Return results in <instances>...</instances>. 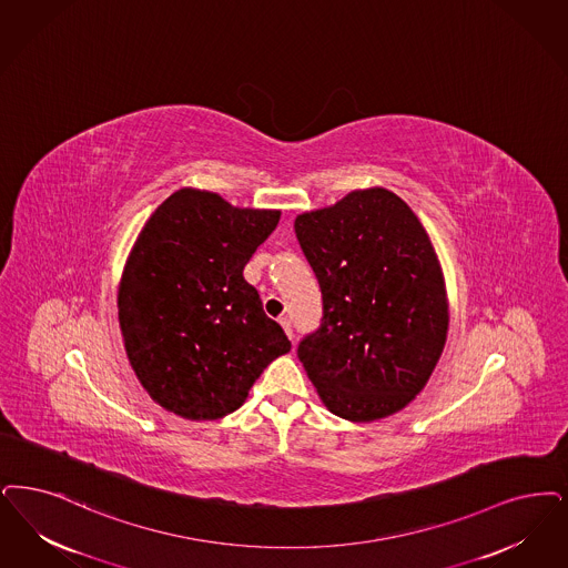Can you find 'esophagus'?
Instances as JSON below:
<instances>
[{
  "mask_svg": "<svg viewBox=\"0 0 568 568\" xmlns=\"http://www.w3.org/2000/svg\"><path fill=\"white\" fill-rule=\"evenodd\" d=\"M281 327L285 329V334L290 336V341H294V329H292V321L287 317L281 318Z\"/></svg>",
  "mask_w": 568,
  "mask_h": 568,
  "instance_id": "34e87169",
  "label": "esophagus"
}]
</instances>
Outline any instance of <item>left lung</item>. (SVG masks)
I'll use <instances>...</instances> for the list:
<instances>
[{
    "instance_id": "8db88e82",
    "label": "left lung",
    "mask_w": 568,
    "mask_h": 568,
    "mask_svg": "<svg viewBox=\"0 0 568 568\" xmlns=\"http://www.w3.org/2000/svg\"><path fill=\"white\" fill-rule=\"evenodd\" d=\"M323 294L297 357L323 406L351 423L386 418L425 388L448 336L442 264L416 213L374 185L295 217Z\"/></svg>"
}]
</instances>
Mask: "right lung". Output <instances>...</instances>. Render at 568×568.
<instances>
[{
	"label": "right lung",
	"instance_id": "1",
	"mask_svg": "<svg viewBox=\"0 0 568 568\" xmlns=\"http://www.w3.org/2000/svg\"><path fill=\"white\" fill-rule=\"evenodd\" d=\"M281 220L182 187L136 234L118 287L129 364L148 395L187 420L241 408L260 374L292 351L243 276Z\"/></svg>",
	"mask_w": 568,
	"mask_h": 568
}]
</instances>
